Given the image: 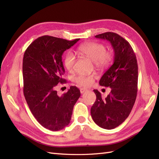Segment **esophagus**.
I'll use <instances>...</instances> for the list:
<instances>
[{
	"label": "esophagus",
	"mask_w": 159,
	"mask_h": 159,
	"mask_svg": "<svg viewBox=\"0 0 159 159\" xmlns=\"http://www.w3.org/2000/svg\"><path fill=\"white\" fill-rule=\"evenodd\" d=\"M88 89H85V88H81L80 89V92H81V93H84L85 91H86Z\"/></svg>",
	"instance_id": "obj_1"
}]
</instances>
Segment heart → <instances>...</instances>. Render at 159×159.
<instances>
[{
  "label": "heart",
  "mask_w": 159,
  "mask_h": 159,
  "mask_svg": "<svg viewBox=\"0 0 159 159\" xmlns=\"http://www.w3.org/2000/svg\"><path fill=\"white\" fill-rule=\"evenodd\" d=\"M78 51L91 60L99 68H105L109 66L113 60L111 52L107 51L106 46L98 42H89L80 46ZM76 61L75 56L73 53H66L64 59L65 68L71 71L74 69ZM93 75L78 74L74 77V82L81 87H89L93 83Z\"/></svg>",
  "instance_id": "heart-1"
}]
</instances>
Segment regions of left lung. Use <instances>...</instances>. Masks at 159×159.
<instances>
[{"label":"left lung","mask_w":159,"mask_h":159,"mask_svg":"<svg viewBox=\"0 0 159 159\" xmlns=\"http://www.w3.org/2000/svg\"><path fill=\"white\" fill-rule=\"evenodd\" d=\"M109 41L114 50L113 64L105 71L99 84L111 88L107 98L94 89L96 100L91 108L94 122L100 127L113 129L125 121L131 113L137 93L138 65L129 43L114 32L95 36Z\"/></svg>","instance_id":"obj_1"}]
</instances>
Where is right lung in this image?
I'll list each match as a JSON object with an SVG mask.
<instances>
[{"instance_id":"obj_1","label":"right lung","mask_w":159,"mask_h":159,"mask_svg":"<svg viewBox=\"0 0 159 159\" xmlns=\"http://www.w3.org/2000/svg\"><path fill=\"white\" fill-rule=\"evenodd\" d=\"M79 40L43 36L32 42L24 54V95L38 122L52 131L68 125L74 105L81 95L75 86H71L61 96L55 89L59 83L66 82L62 78L65 70L61 56Z\"/></svg>"}]
</instances>
